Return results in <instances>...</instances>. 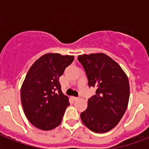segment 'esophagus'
<instances>
[{
	"label": "esophagus",
	"instance_id": "esophagus-1",
	"mask_svg": "<svg viewBox=\"0 0 149 149\" xmlns=\"http://www.w3.org/2000/svg\"><path fill=\"white\" fill-rule=\"evenodd\" d=\"M72 98L74 100V101H75V100L78 99V98H77V97H74V96H72Z\"/></svg>",
	"mask_w": 149,
	"mask_h": 149
}]
</instances>
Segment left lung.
<instances>
[{
	"label": "left lung",
	"mask_w": 149,
	"mask_h": 149,
	"mask_svg": "<svg viewBox=\"0 0 149 149\" xmlns=\"http://www.w3.org/2000/svg\"><path fill=\"white\" fill-rule=\"evenodd\" d=\"M89 86L95 95L81 113L83 123L95 133H105L117 125L126 111L130 96L129 81L120 65L105 54L79 55Z\"/></svg>",
	"instance_id": "1"
}]
</instances>
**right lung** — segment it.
Returning a JSON list of instances; mask_svg holds the SVG:
<instances>
[{
	"mask_svg": "<svg viewBox=\"0 0 149 149\" xmlns=\"http://www.w3.org/2000/svg\"><path fill=\"white\" fill-rule=\"evenodd\" d=\"M73 60L70 55L46 54L29 69L21 88V99L27 119L36 127L50 131L61 124L69 102L62 93L59 78Z\"/></svg>",
	"mask_w": 149,
	"mask_h": 149,
	"instance_id": "right-lung-1",
	"label": "right lung"
}]
</instances>
